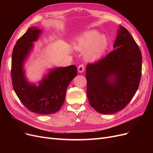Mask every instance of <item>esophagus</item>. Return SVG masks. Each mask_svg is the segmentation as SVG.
<instances>
[{"mask_svg":"<svg viewBox=\"0 0 153 153\" xmlns=\"http://www.w3.org/2000/svg\"><path fill=\"white\" fill-rule=\"evenodd\" d=\"M84 69H85V67H84V65L83 64H80V65L78 66V70L80 73H82L83 71H84Z\"/></svg>","mask_w":153,"mask_h":153,"instance_id":"obj_1","label":"esophagus"}]
</instances>
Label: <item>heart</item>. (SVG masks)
I'll return each mask as SVG.
<instances>
[{
	"mask_svg": "<svg viewBox=\"0 0 153 153\" xmlns=\"http://www.w3.org/2000/svg\"><path fill=\"white\" fill-rule=\"evenodd\" d=\"M108 47V40L104 35H100L97 31L86 32L75 44L74 47L80 52H84L85 57L89 61H94L102 56Z\"/></svg>",
	"mask_w": 153,
	"mask_h": 153,
	"instance_id": "obj_1",
	"label": "heart"
}]
</instances>
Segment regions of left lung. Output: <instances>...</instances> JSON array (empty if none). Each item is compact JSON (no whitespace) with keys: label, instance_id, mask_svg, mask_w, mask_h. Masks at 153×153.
Listing matches in <instances>:
<instances>
[{"label":"left lung","instance_id":"obj_1","mask_svg":"<svg viewBox=\"0 0 153 153\" xmlns=\"http://www.w3.org/2000/svg\"><path fill=\"white\" fill-rule=\"evenodd\" d=\"M115 48L86 68L87 95L100 114H114L124 108L135 96L142 75L141 51L125 27L121 26Z\"/></svg>","mask_w":153,"mask_h":153}]
</instances>
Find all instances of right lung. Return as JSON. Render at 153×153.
I'll return each instance as SVG.
<instances>
[{"mask_svg": "<svg viewBox=\"0 0 153 153\" xmlns=\"http://www.w3.org/2000/svg\"><path fill=\"white\" fill-rule=\"evenodd\" d=\"M41 30L32 27L17 41L12 53L11 79L13 89L21 102L32 112L48 115L56 113L65 100L69 83L77 75L76 66L51 70L39 85L27 82L23 69L24 62Z\"/></svg>", "mask_w": 153, "mask_h": 153, "instance_id": "obj_1", "label": "right lung"}]
</instances>
